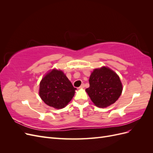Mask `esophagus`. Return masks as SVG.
I'll return each mask as SVG.
<instances>
[{"label": "esophagus", "instance_id": "34e87169", "mask_svg": "<svg viewBox=\"0 0 153 153\" xmlns=\"http://www.w3.org/2000/svg\"><path fill=\"white\" fill-rule=\"evenodd\" d=\"M84 87H85V85H84V84H82V85L80 86L79 89H84Z\"/></svg>", "mask_w": 153, "mask_h": 153}]
</instances>
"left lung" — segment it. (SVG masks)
<instances>
[{"instance_id":"obj_1","label":"left lung","mask_w":153,"mask_h":153,"mask_svg":"<svg viewBox=\"0 0 153 153\" xmlns=\"http://www.w3.org/2000/svg\"><path fill=\"white\" fill-rule=\"evenodd\" d=\"M89 81L90 86L85 91L93 103L100 108L114 104L123 89L119 75L107 66L94 69Z\"/></svg>"}]
</instances>
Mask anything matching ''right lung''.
Instances as JSON below:
<instances>
[{"mask_svg": "<svg viewBox=\"0 0 153 153\" xmlns=\"http://www.w3.org/2000/svg\"><path fill=\"white\" fill-rule=\"evenodd\" d=\"M76 90L64 73L54 68L48 71L41 79L39 95L48 106L61 109L71 101Z\"/></svg>", "mask_w": 153, "mask_h": 153, "instance_id": "obj_1", "label": "right lung"}]
</instances>
